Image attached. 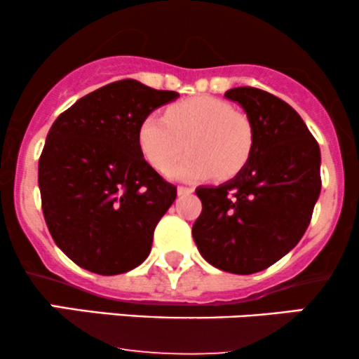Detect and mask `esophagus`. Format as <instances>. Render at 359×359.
<instances>
[{"mask_svg": "<svg viewBox=\"0 0 359 359\" xmlns=\"http://www.w3.org/2000/svg\"><path fill=\"white\" fill-rule=\"evenodd\" d=\"M192 192H194L192 187H184V185H179V187H177V194H179V196H189V194Z\"/></svg>", "mask_w": 359, "mask_h": 359, "instance_id": "1", "label": "esophagus"}]
</instances>
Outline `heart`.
Returning a JSON list of instances; mask_svg holds the SVG:
<instances>
[{
    "mask_svg": "<svg viewBox=\"0 0 359 359\" xmlns=\"http://www.w3.org/2000/svg\"><path fill=\"white\" fill-rule=\"evenodd\" d=\"M191 150L175 164L184 140ZM138 142L148 162L168 175L197 180L216 175L231 179L250 162L255 148V125L245 111L228 101L197 96L168 106L165 116L148 114L140 125Z\"/></svg>",
    "mask_w": 359,
    "mask_h": 359,
    "instance_id": "obj_1",
    "label": "heart"
}]
</instances>
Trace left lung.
<instances>
[{"label":"left lung","mask_w":359,"mask_h":359,"mask_svg":"<svg viewBox=\"0 0 359 359\" xmlns=\"http://www.w3.org/2000/svg\"><path fill=\"white\" fill-rule=\"evenodd\" d=\"M224 96L253 121L255 148L234 179L197 189L203 212L192 236L212 266L250 275L285 257L306 233L320 194V150L280 97L248 86Z\"/></svg>","instance_id":"obj_1"}]
</instances>
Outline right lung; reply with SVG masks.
Masks as SVG:
<instances>
[{"label":"right lung","instance_id":"add662e5","mask_svg":"<svg viewBox=\"0 0 359 359\" xmlns=\"http://www.w3.org/2000/svg\"><path fill=\"white\" fill-rule=\"evenodd\" d=\"M177 97L123 79L53 121L39 160L42 211L55 245L81 269L119 275L150 255L177 187L143 158L138 131L151 111Z\"/></svg>","mask_w":359,"mask_h":359}]
</instances>
